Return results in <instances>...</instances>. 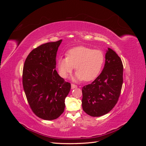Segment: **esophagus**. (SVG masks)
I'll use <instances>...</instances> for the list:
<instances>
[{
    "mask_svg": "<svg viewBox=\"0 0 146 146\" xmlns=\"http://www.w3.org/2000/svg\"><path fill=\"white\" fill-rule=\"evenodd\" d=\"M77 88V86L76 85H75V84L72 83L71 84V88H72V89H74V88Z\"/></svg>",
    "mask_w": 146,
    "mask_h": 146,
    "instance_id": "34e87169",
    "label": "esophagus"
}]
</instances>
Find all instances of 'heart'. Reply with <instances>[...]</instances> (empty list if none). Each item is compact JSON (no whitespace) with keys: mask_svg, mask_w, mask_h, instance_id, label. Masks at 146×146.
<instances>
[{"mask_svg":"<svg viewBox=\"0 0 146 146\" xmlns=\"http://www.w3.org/2000/svg\"><path fill=\"white\" fill-rule=\"evenodd\" d=\"M104 62V55L101 50L80 46L69 50L67 56L60 57L58 69L61 77L66 78L75 67V80L88 82L98 76Z\"/></svg>","mask_w":146,"mask_h":146,"instance_id":"obj_1","label":"heart"}]
</instances>
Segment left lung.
Wrapping results in <instances>:
<instances>
[{"mask_svg":"<svg viewBox=\"0 0 146 146\" xmlns=\"http://www.w3.org/2000/svg\"><path fill=\"white\" fill-rule=\"evenodd\" d=\"M123 83V64L116 53L108 48L102 71L91 84L82 88V108L88 115L99 117L117 104Z\"/></svg>","mask_w":146,"mask_h":146,"instance_id":"left-lung-1","label":"left lung"}]
</instances>
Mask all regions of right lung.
<instances>
[{"label": "right lung", "instance_id": "1", "mask_svg": "<svg viewBox=\"0 0 146 146\" xmlns=\"http://www.w3.org/2000/svg\"><path fill=\"white\" fill-rule=\"evenodd\" d=\"M61 41L34 48L23 68V84L29 104L35 115L44 120H54L63 113L64 100L71 87L55 70L56 52Z\"/></svg>", "mask_w": 146, "mask_h": 146}]
</instances>
